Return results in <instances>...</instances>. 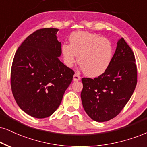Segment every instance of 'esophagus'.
<instances>
[{
  "label": "esophagus",
  "instance_id": "1",
  "mask_svg": "<svg viewBox=\"0 0 147 147\" xmlns=\"http://www.w3.org/2000/svg\"><path fill=\"white\" fill-rule=\"evenodd\" d=\"M80 80V76H79V74H75L74 75V81H78Z\"/></svg>",
  "mask_w": 147,
  "mask_h": 147
}]
</instances>
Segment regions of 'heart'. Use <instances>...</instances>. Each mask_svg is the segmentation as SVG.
Masks as SVG:
<instances>
[{
	"label": "heart",
	"mask_w": 147,
	"mask_h": 147,
	"mask_svg": "<svg viewBox=\"0 0 147 147\" xmlns=\"http://www.w3.org/2000/svg\"><path fill=\"white\" fill-rule=\"evenodd\" d=\"M70 44L62 46L65 63L71 67L78 57V63L82 71L90 77H97L108 69L114 54L112 43L106 38L86 31L71 35Z\"/></svg>",
	"instance_id": "heart-1"
}]
</instances>
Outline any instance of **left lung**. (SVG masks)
Instances as JSON below:
<instances>
[{
    "label": "left lung",
    "instance_id": "8db88e82",
    "mask_svg": "<svg viewBox=\"0 0 147 147\" xmlns=\"http://www.w3.org/2000/svg\"><path fill=\"white\" fill-rule=\"evenodd\" d=\"M134 54L121 38L110 67L97 78H82L81 99L89 117L97 122L113 119L123 109L137 84Z\"/></svg>",
    "mask_w": 147,
    "mask_h": 147
}]
</instances>
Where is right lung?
Wrapping results in <instances>:
<instances>
[{
	"mask_svg": "<svg viewBox=\"0 0 147 147\" xmlns=\"http://www.w3.org/2000/svg\"><path fill=\"white\" fill-rule=\"evenodd\" d=\"M58 28L37 30L22 43L11 69V86L18 106L37 119L50 117L61 104L74 71L61 62Z\"/></svg>",
	"mask_w": 147,
	"mask_h": 147,
	"instance_id": "right-lung-1",
	"label": "right lung"
}]
</instances>
